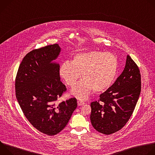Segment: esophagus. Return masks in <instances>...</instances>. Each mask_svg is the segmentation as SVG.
Segmentation results:
<instances>
[{"mask_svg":"<svg viewBox=\"0 0 155 155\" xmlns=\"http://www.w3.org/2000/svg\"><path fill=\"white\" fill-rule=\"evenodd\" d=\"M77 104H78V106H80V105H83V104H84V102L83 101H81V100H78V101H77Z\"/></svg>","mask_w":155,"mask_h":155,"instance_id":"1","label":"esophagus"}]
</instances>
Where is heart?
Masks as SVG:
<instances>
[{
	"mask_svg": "<svg viewBox=\"0 0 155 155\" xmlns=\"http://www.w3.org/2000/svg\"><path fill=\"white\" fill-rule=\"evenodd\" d=\"M118 59L112 53L90 51L75 54L71 61L64 62L59 74L65 83L73 87L81 76L83 78L71 91L75 97L86 99L94 90L101 92L113 83L118 71Z\"/></svg>",
	"mask_w": 155,
	"mask_h": 155,
	"instance_id": "b5f03b06",
	"label": "heart"
}]
</instances>
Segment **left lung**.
<instances>
[{"label":"left lung","instance_id":"1","mask_svg":"<svg viewBox=\"0 0 155 155\" xmlns=\"http://www.w3.org/2000/svg\"><path fill=\"white\" fill-rule=\"evenodd\" d=\"M141 91V76L136 62L127 56L123 72L115 83L91 103L94 128L105 135L120 130L129 120Z\"/></svg>","mask_w":155,"mask_h":155}]
</instances>
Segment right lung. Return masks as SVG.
I'll list each match as a JSON object with an SVG mask.
<instances>
[{
    "mask_svg": "<svg viewBox=\"0 0 155 155\" xmlns=\"http://www.w3.org/2000/svg\"><path fill=\"white\" fill-rule=\"evenodd\" d=\"M61 48L54 44L28 53L15 79L16 97L24 115L38 130L48 136L60 132L77 107L72 97L59 104L67 88L60 81L59 65L53 63Z\"/></svg>",
    "mask_w": 155,
    "mask_h": 155,
    "instance_id": "add662e5",
    "label": "right lung"
}]
</instances>
